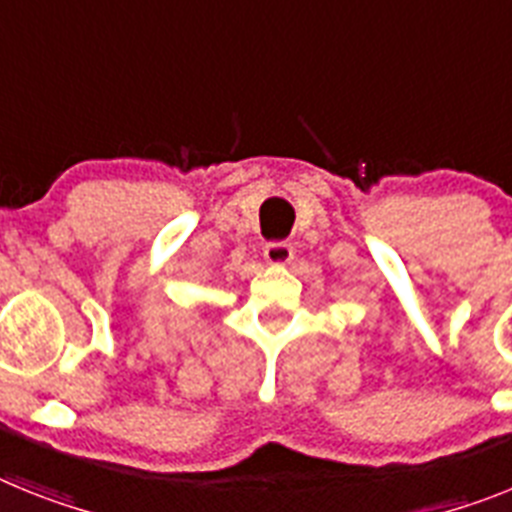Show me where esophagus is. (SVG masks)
I'll use <instances>...</instances> for the list:
<instances>
[{"label":"esophagus","mask_w":512,"mask_h":512,"mask_svg":"<svg viewBox=\"0 0 512 512\" xmlns=\"http://www.w3.org/2000/svg\"><path fill=\"white\" fill-rule=\"evenodd\" d=\"M263 255L268 263L286 265L291 263V257H294V247H291L289 242H268L263 249Z\"/></svg>","instance_id":"obj_1"}]
</instances>
